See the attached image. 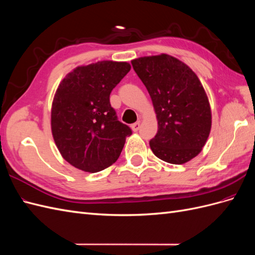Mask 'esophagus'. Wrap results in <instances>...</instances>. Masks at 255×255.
<instances>
[{
    "mask_svg": "<svg viewBox=\"0 0 255 255\" xmlns=\"http://www.w3.org/2000/svg\"><path fill=\"white\" fill-rule=\"evenodd\" d=\"M139 128H140V121H137L132 125V129L134 130V132H137V130L139 129Z\"/></svg>",
    "mask_w": 255,
    "mask_h": 255,
    "instance_id": "esophagus-1",
    "label": "esophagus"
}]
</instances>
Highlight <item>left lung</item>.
<instances>
[{
    "instance_id": "1",
    "label": "left lung",
    "mask_w": 255,
    "mask_h": 255,
    "mask_svg": "<svg viewBox=\"0 0 255 255\" xmlns=\"http://www.w3.org/2000/svg\"><path fill=\"white\" fill-rule=\"evenodd\" d=\"M151 97L158 130L150 140L155 156L182 165L196 157L212 128V112L196 73L177 58L160 54L132 60Z\"/></svg>"
}]
</instances>
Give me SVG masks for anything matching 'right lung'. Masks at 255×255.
<instances>
[{"label":"right lung","instance_id":"right-lung-1","mask_svg":"<svg viewBox=\"0 0 255 255\" xmlns=\"http://www.w3.org/2000/svg\"><path fill=\"white\" fill-rule=\"evenodd\" d=\"M130 70L126 61L103 60L76 67L54 96L51 128L61 156L86 172L112 166L132 134L110 102L112 90Z\"/></svg>","mask_w":255,"mask_h":255}]
</instances>
